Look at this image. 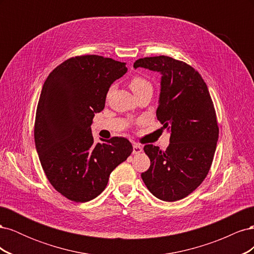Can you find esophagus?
I'll return each mask as SVG.
<instances>
[{
  "label": "esophagus",
  "instance_id": "1",
  "mask_svg": "<svg viewBox=\"0 0 254 254\" xmlns=\"http://www.w3.org/2000/svg\"><path fill=\"white\" fill-rule=\"evenodd\" d=\"M143 151V147L141 145H139V144H133V150H132V153L133 155H136V153H140V152H142Z\"/></svg>",
  "mask_w": 254,
  "mask_h": 254
}]
</instances>
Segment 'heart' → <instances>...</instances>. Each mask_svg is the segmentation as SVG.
<instances>
[{"mask_svg": "<svg viewBox=\"0 0 254 254\" xmlns=\"http://www.w3.org/2000/svg\"><path fill=\"white\" fill-rule=\"evenodd\" d=\"M129 86H130V88H131V90L133 91V93H134V92L139 91V90H141L145 87L150 86V83L147 79L142 77V76L136 75V76H133L131 80H130Z\"/></svg>", "mask_w": 254, "mask_h": 254, "instance_id": "b5f03b06", "label": "heart"}]
</instances>
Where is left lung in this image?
<instances>
[{"mask_svg":"<svg viewBox=\"0 0 254 254\" xmlns=\"http://www.w3.org/2000/svg\"><path fill=\"white\" fill-rule=\"evenodd\" d=\"M133 67L162 75L157 118L171 132L166 150L144 146L150 166L141 177L153 196L180 200L200 186L213 162L219 129L211 95L201 75L183 61L145 57Z\"/></svg>","mask_w":254,"mask_h":254,"instance_id":"1","label":"left lung"}]
</instances>
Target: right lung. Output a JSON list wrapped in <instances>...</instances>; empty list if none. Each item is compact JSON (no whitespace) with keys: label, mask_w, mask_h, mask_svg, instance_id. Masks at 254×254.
Listing matches in <instances>:
<instances>
[{"label":"right lung","mask_w":254,"mask_h":254,"mask_svg":"<svg viewBox=\"0 0 254 254\" xmlns=\"http://www.w3.org/2000/svg\"><path fill=\"white\" fill-rule=\"evenodd\" d=\"M126 72L125 63L83 55L64 61L44 81L36 111V149L53 188L72 201L97 197L111 172L132 152L125 137L94 143L91 131L110 86Z\"/></svg>","instance_id":"right-lung-1"}]
</instances>
